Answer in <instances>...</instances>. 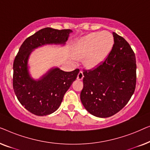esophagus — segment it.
<instances>
[{
	"label": "esophagus",
	"instance_id": "obj_1",
	"mask_svg": "<svg viewBox=\"0 0 150 150\" xmlns=\"http://www.w3.org/2000/svg\"><path fill=\"white\" fill-rule=\"evenodd\" d=\"M83 77H84V75H83V71H80L79 74H78V76H77V79L78 80H83Z\"/></svg>",
	"mask_w": 150,
	"mask_h": 150
}]
</instances>
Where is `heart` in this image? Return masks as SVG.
<instances>
[{"label":"heart","mask_w":150,"mask_h":150,"mask_svg":"<svg viewBox=\"0 0 150 150\" xmlns=\"http://www.w3.org/2000/svg\"><path fill=\"white\" fill-rule=\"evenodd\" d=\"M113 44L112 35L107 30H103L89 34L81 39L76 45L75 50L78 54L86 55V65L93 67L106 59Z\"/></svg>","instance_id":"heart-1"}]
</instances>
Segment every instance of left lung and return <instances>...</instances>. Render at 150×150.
I'll return each mask as SVG.
<instances>
[{"mask_svg": "<svg viewBox=\"0 0 150 150\" xmlns=\"http://www.w3.org/2000/svg\"><path fill=\"white\" fill-rule=\"evenodd\" d=\"M114 44L107 58L96 68L84 69L81 100L98 117L112 116L126 105L137 82L136 57L124 38L112 33Z\"/></svg>", "mask_w": 150, "mask_h": 150, "instance_id": "obj_1", "label": "left lung"}]
</instances>
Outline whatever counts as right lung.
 I'll list each match as a JSON object with an SVG mask.
<instances>
[{"label":"right lung","instance_id":"add662e5","mask_svg":"<svg viewBox=\"0 0 150 150\" xmlns=\"http://www.w3.org/2000/svg\"><path fill=\"white\" fill-rule=\"evenodd\" d=\"M71 32L70 29L42 28L24 40L14 59V92L20 104L35 115H47L58 109L65 93L76 79L79 69L64 71L55 67L35 81L28 73V57L35 48L44 45H64Z\"/></svg>","mask_w":150,"mask_h":150}]
</instances>
